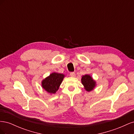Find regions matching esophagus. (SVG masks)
<instances>
[{"mask_svg": "<svg viewBox=\"0 0 134 134\" xmlns=\"http://www.w3.org/2000/svg\"><path fill=\"white\" fill-rule=\"evenodd\" d=\"M70 75L71 77H75V72H70Z\"/></svg>", "mask_w": 134, "mask_h": 134, "instance_id": "34e87169", "label": "esophagus"}]
</instances>
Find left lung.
<instances>
[{"instance_id": "1", "label": "left lung", "mask_w": 134, "mask_h": 134, "mask_svg": "<svg viewBox=\"0 0 134 134\" xmlns=\"http://www.w3.org/2000/svg\"><path fill=\"white\" fill-rule=\"evenodd\" d=\"M81 81L84 87V89L88 92L92 91L96 86V81L93 80L92 77L90 75L86 74L82 76Z\"/></svg>"}]
</instances>
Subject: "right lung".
Masks as SVG:
<instances>
[{
    "label": "right lung",
    "instance_id": "obj_1",
    "mask_svg": "<svg viewBox=\"0 0 134 134\" xmlns=\"http://www.w3.org/2000/svg\"><path fill=\"white\" fill-rule=\"evenodd\" d=\"M64 77L63 74L52 72L42 81V87L50 94H55L59 90Z\"/></svg>",
    "mask_w": 134,
    "mask_h": 134
}]
</instances>
